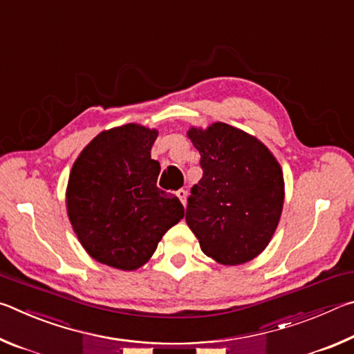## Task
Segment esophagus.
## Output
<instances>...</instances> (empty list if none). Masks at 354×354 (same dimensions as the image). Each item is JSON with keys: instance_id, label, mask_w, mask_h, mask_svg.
Instances as JSON below:
<instances>
[{"instance_id": "obj_1", "label": "esophagus", "mask_w": 354, "mask_h": 354, "mask_svg": "<svg viewBox=\"0 0 354 354\" xmlns=\"http://www.w3.org/2000/svg\"><path fill=\"white\" fill-rule=\"evenodd\" d=\"M176 195H178V198L181 200L183 205L185 206V201H187V190H184V189H179V190L176 192Z\"/></svg>"}]
</instances>
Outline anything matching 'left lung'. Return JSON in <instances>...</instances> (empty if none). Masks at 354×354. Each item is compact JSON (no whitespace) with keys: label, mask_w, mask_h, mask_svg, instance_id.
<instances>
[{"label":"left lung","mask_w":354,"mask_h":354,"mask_svg":"<svg viewBox=\"0 0 354 354\" xmlns=\"http://www.w3.org/2000/svg\"><path fill=\"white\" fill-rule=\"evenodd\" d=\"M187 136L200 151L203 178L190 189L185 221L206 256L223 266L248 262L278 226L283 170L263 143L226 123Z\"/></svg>","instance_id":"1"}]
</instances>
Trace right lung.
I'll return each mask as SVG.
<instances>
[{"instance_id": "right-lung-1", "label": "right lung", "mask_w": 354, "mask_h": 354, "mask_svg": "<svg viewBox=\"0 0 354 354\" xmlns=\"http://www.w3.org/2000/svg\"><path fill=\"white\" fill-rule=\"evenodd\" d=\"M156 129L134 123L104 131L70 171L67 211L77 239L95 261L120 270L142 267L184 217L178 196L156 185Z\"/></svg>"}]
</instances>
